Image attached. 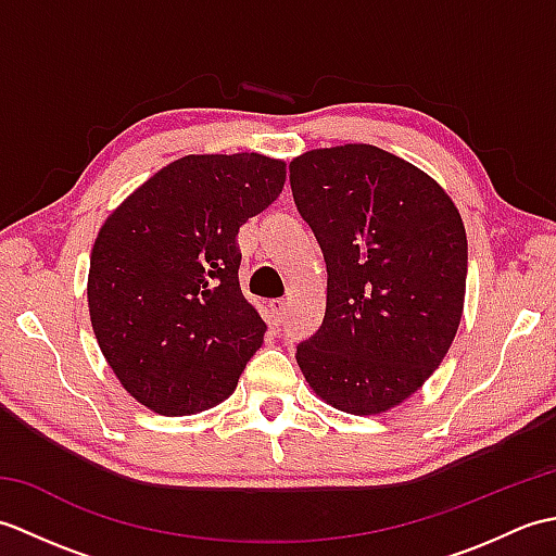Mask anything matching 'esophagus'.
<instances>
[{
    "label": "esophagus",
    "instance_id": "34e87169",
    "mask_svg": "<svg viewBox=\"0 0 556 556\" xmlns=\"http://www.w3.org/2000/svg\"><path fill=\"white\" fill-rule=\"evenodd\" d=\"M287 305H289V301H287V299H271V301L267 303L271 320H275V323H281V320H285V315H287Z\"/></svg>",
    "mask_w": 556,
    "mask_h": 556
}]
</instances>
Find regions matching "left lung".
Wrapping results in <instances>:
<instances>
[{
	"mask_svg": "<svg viewBox=\"0 0 556 556\" xmlns=\"http://www.w3.org/2000/svg\"><path fill=\"white\" fill-rule=\"evenodd\" d=\"M289 172L327 263L325 320L299 368L325 404L387 413L430 380L458 332L464 219L430 174L375 146L315 148Z\"/></svg>",
	"mask_w": 556,
	"mask_h": 556,
	"instance_id": "left-lung-1",
	"label": "left lung"
}]
</instances>
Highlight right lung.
Wrapping results in <instances>:
<instances>
[{"instance_id":"1","label":"right lung","mask_w":556,"mask_h":556,"mask_svg":"<svg viewBox=\"0 0 556 556\" xmlns=\"http://www.w3.org/2000/svg\"><path fill=\"white\" fill-rule=\"evenodd\" d=\"M285 179L287 162L260 152L186 155L104 219L90 253V325L138 404L193 416L231 396L267 332L239 285L236 236Z\"/></svg>"}]
</instances>
